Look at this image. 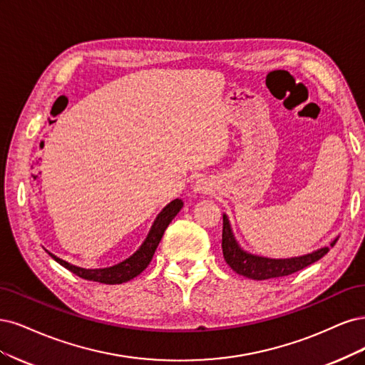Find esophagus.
Masks as SVG:
<instances>
[{"label":"esophagus","mask_w":365,"mask_h":365,"mask_svg":"<svg viewBox=\"0 0 365 365\" xmlns=\"http://www.w3.org/2000/svg\"><path fill=\"white\" fill-rule=\"evenodd\" d=\"M212 190V185H210L206 179H198L194 186H192V191L194 194H206Z\"/></svg>","instance_id":"34e87169"}]
</instances>
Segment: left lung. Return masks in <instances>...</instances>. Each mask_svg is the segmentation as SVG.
I'll return each mask as SVG.
<instances>
[{"label":"left lung","mask_w":365,"mask_h":365,"mask_svg":"<svg viewBox=\"0 0 365 365\" xmlns=\"http://www.w3.org/2000/svg\"><path fill=\"white\" fill-rule=\"evenodd\" d=\"M338 241V237L334 238L327 247H322L311 253L302 255V256H292V257H268L255 255L244 250L241 244L238 242L237 237H235L230 220L226 214H222V255L225 259L229 264V267L235 273H238L244 277H249L253 280H264L272 277H282L288 276L303 269L319 259L329 252L331 247L335 245Z\"/></svg>","instance_id":"8db88e82"}]
</instances>
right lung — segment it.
Wrapping results in <instances>:
<instances>
[{
    "label": "right lung",
    "instance_id": "right-lung-1",
    "mask_svg": "<svg viewBox=\"0 0 365 365\" xmlns=\"http://www.w3.org/2000/svg\"><path fill=\"white\" fill-rule=\"evenodd\" d=\"M182 207H183V202L180 198H175L173 202H170L158 214L155 221H153L147 238L144 240L143 244H140L139 249L132 256H128L127 259L121 261L120 264H115L112 267H104V268L77 267L74 264H69L61 259V257H57L48 250L46 252H48V255L56 262H58L62 267H65L66 269H69V272L77 274L81 279L100 282V284H108V285L124 284V282L132 280L133 277L143 273L148 267V264L153 259V255H155L158 245L163 237V232L167 230L168 225L173 221V218L180 212Z\"/></svg>",
    "mask_w": 365,
    "mask_h": 365
}]
</instances>
